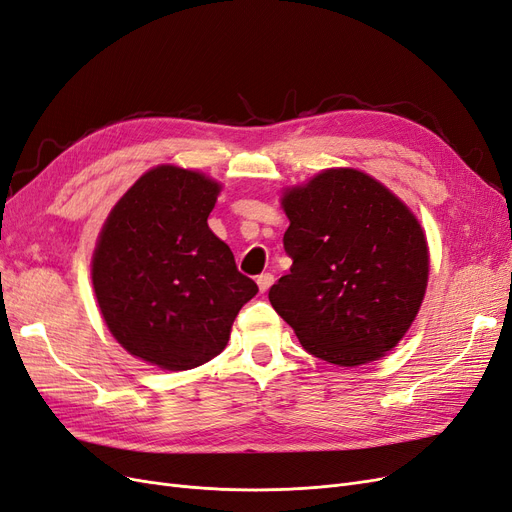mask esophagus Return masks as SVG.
Instances as JSON below:
<instances>
[{
  "label": "esophagus",
  "instance_id": "esophagus-1",
  "mask_svg": "<svg viewBox=\"0 0 512 512\" xmlns=\"http://www.w3.org/2000/svg\"><path fill=\"white\" fill-rule=\"evenodd\" d=\"M272 282H274V276L270 272H263L257 276V287L261 293H266L272 287Z\"/></svg>",
  "mask_w": 512,
  "mask_h": 512
}]
</instances>
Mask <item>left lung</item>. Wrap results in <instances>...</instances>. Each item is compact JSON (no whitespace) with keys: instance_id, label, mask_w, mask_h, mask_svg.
Segmentation results:
<instances>
[{"instance_id":"8db88e82","label":"left lung","mask_w":512,"mask_h":512,"mask_svg":"<svg viewBox=\"0 0 512 512\" xmlns=\"http://www.w3.org/2000/svg\"><path fill=\"white\" fill-rule=\"evenodd\" d=\"M291 272L270 289L272 308L310 354L339 367L382 358L418 314L428 244L409 208L354 168H329L287 189Z\"/></svg>"}]
</instances>
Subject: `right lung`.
I'll use <instances>...</instances> for the list:
<instances>
[{"label": "right lung", "mask_w": 512, "mask_h": 512, "mask_svg": "<svg viewBox=\"0 0 512 512\" xmlns=\"http://www.w3.org/2000/svg\"><path fill=\"white\" fill-rule=\"evenodd\" d=\"M221 185L156 166L111 208L92 257V287L111 335L132 356L185 371L217 356L257 285L206 219Z\"/></svg>", "instance_id": "add662e5"}]
</instances>
